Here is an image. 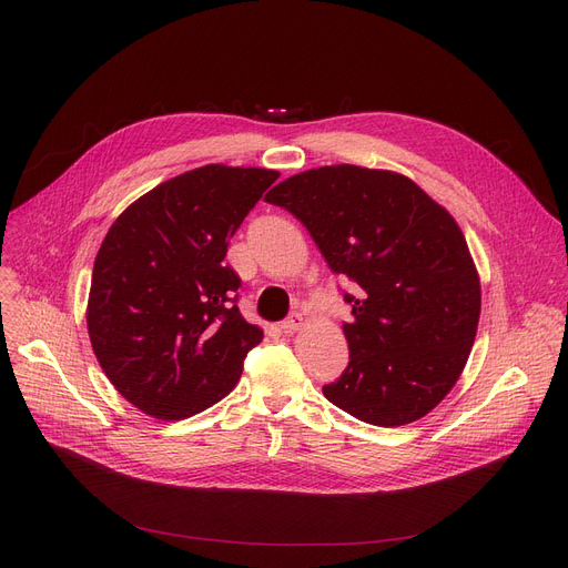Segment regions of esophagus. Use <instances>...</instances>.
Segmentation results:
<instances>
[{
	"mask_svg": "<svg viewBox=\"0 0 568 568\" xmlns=\"http://www.w3.org/2000/svg\"><path fill=\"white\" fill-rule=\"evenodd\" d=\"M304 326V315L302 313H292L287 320H283L281 322V329L285 332V334H296Z\"/></svg>",
	"mask_w": 568,
	"mask_h": 568,
	"instance_id": "1",
	"label": "esophagus"
}]
</instances>
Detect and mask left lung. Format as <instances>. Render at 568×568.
I'll return each mask as SVG.
<instances>
[{
	"label": "left lung",
	"instance_id": "obj_1",
	"mask_svg": "<svg viewBox=\"0 0 568 568\" xmlns=\"http://www.w3.org/2000/svg\"><path fill=\"white\" fill-rule=\"evenodd\" d=\"M300 219L332 272L359 285L345 373L326 400L366 424L422 419L454 389L474 345L481 283L456 219L409 176L362 165L294 174L264 195Z\"/></svg>",
	"mask_w": 568,
	"mask_h": 568
}]
</instances>
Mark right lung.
Wrapping results in <instances>:
<instances>
[{"instance_id": "1", "label": "right lung", "mask_w": 568, "mask_h": 568, "mask_svg": "<svg viewBox=\"0 0 568 568\" xmlns=\"http://www.w3.org/2000/svg\"><path fill=\"white\" fill-rule=\"evenodd\" d=\"M281 172L202 165L168 179L110 225L94 260L87 332L114 389L179 422L225 398L262 329L242 317L227 242Z\"/></svg>"}]
</instances>
